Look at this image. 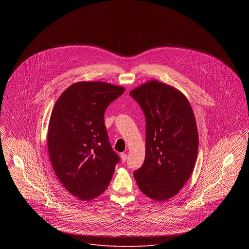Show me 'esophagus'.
I'll return each instance as SVG.
<instances>
[{
  "label": "esophagus",
  "mask_w": 249,
  "mask_h": 249,
  "mask_svg": "<svg viewBox=\"0 0 249 249\" xmlns=\"http://www.w3.org/2000/svg\"><path fill=\"white\" fill-rule=\"evenodd\" d=\"M120 158H121V161L125 162L127 160V154L125 153H120Z\"/></svg>",
  "instance_id": "obj_1"
}]
</instances>
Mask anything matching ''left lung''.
<instances>
[{
  "instance_id": "left-lung-1",
  "label": "left lung",
  "mask_w": 249,
  "mask_h": 249,
  "mask_svg": "<svg viewBox=\"0 0 249 249\" xmlns=\"http://www.w3.org/2000/svg\"><path fill=\"white\" fill-rule=\"evenodd\" d=\"M130 94L145 116V158L133 173L144 195L156 201L176 196L196 163L199 135L189 100L159 80L142 84Z\"/></svg>"
}]
</instances>
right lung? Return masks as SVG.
Masks as SVG:
<instances>
[{
    "mask_svg": "<svg viewBox=\"0 0 249 249\" xmlns=\"http://www.w3.org/2000/svg\"><path fill=\"white\" fill-rule=\"evenodd\" d=\"M125 88L103 81L71 84L53 107L48 130V154L62 186L81 201L107 190L118 155L108 141L105 112Z\"/></svg>",
    "mask_w": 249,
    "mask_h": 249,
    "instance_id": "add662e5",
    "label": "right lung"
}]
</instances>
